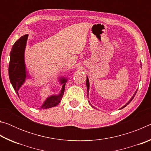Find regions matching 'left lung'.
I'll return each instance as SVG.
<instances>
[{
  "instance_id": "left-lung-1",
  "label": "left lung",
  "mask_w": 151,
  "mask_h": 151,
  "mask_svg": "<svg viewBox=\"0 0 151 151\" xmlns=\"http://www.w3.org/2000/svg\"><path fill=\"white\" fill-rule=\"evenodd\" d=\"M142 65V64H140V67H141V65ZM86 88H87V96H88V92H89V88H90V84H89V80H88V76H86ZM137 90L136 91H135L134 92V93L133 94V96H132V97H131V99H130V100L129 101H128L127 102V103H126V104H124V105L123 106H122L121 107V109H120V110H121V109H123V108H124V107L125 106H127L128 105V104H129L130 103H131V102L132 101V99H134V96H135V94H136V93H137ZM88 102H89V103H90V104H91V106L92 107H93V108H94V109H96V107H94L93 105H92V104H91V103H90V101H88Z\"/></svg>"
}]
</instances>
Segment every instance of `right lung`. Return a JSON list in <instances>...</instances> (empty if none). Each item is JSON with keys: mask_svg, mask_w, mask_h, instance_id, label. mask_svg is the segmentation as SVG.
I'll list each match as a JSON object with an SVG mask.
<instances>
[{"mask_svg": "<svg viewBox=\"0 0 151 151\" xmlns=\"http://www.w3.org/2000/svg\"><path fill=\"white\" fill-rule=\"evenodd\" d=\"M28 37H29V35H25L18 39L12 46L11 53H10V63L9 66V78L12 87L19 96V89L25 83L26 80L31 78L24 60V52ZM58 81L60 85H62V88L60 93L57 94H52L48 96L43 102L42 105L40 106V109L52 108L60 103L63 96L65 85L68 81V78L62 76V77L58 78Z\"/></svg>", "mask_w": 151, "mask_h": 151, "instance_id": "right-lung-1", "label": "right lung"}]
</instances>
